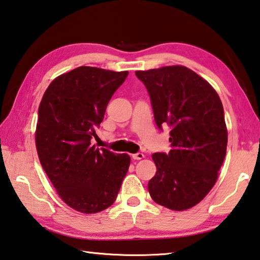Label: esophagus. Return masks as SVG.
I'll return each instance as SVG.
<instances>
[{"instance_id":"34e87169","label":"esophagus","mask_w":260,"mask_h":260,"mask_svg":"<svg viewBox=\"0 0 260 260\" xmlns=\"http://www.w3.org/2000/svg\"><path fill=\"white\" fill-rule=\"evenodd\" d=\"M132 158H133L134 160H141V159L144 158V154L141 153V152H138V153L132 154Z\"/></svg>"}]
</instances>
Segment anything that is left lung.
I'll list each match as a JSON object with an SVG mask.
<instances>
[{
    "mask_svg": "<svg viewBox=\"0 0 260 260\" xmlns=\"http://www.w3.org/2000/svg\"><path fill=\"white\" fill-rule=\"evenodd\" d=\"M152 106L155 124L171 127L168 153L155 152V175L148 184L157 204L185 210L208 194L223 165L228 131L224 109L211 85L183 66L136 72Z\"/></svg>",
    "mask_w": 260,
    "mask_h": 260,
    "instance_id": "obj_1",
    "label": "left lung"
}]
</instances>
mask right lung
<instances>
[{
	"label": "right lung",
	"instance_id": "obj_1",
	"mask_svg": "<svg viewBox=\"0 0 260 260\" xmlns=\"http://www.w3.org/2000/svg\"><path fill=\"white\" fill-rule=\"evenodd\" d=\"M127 76L83 66L56 77L41 101L35 135L41 165L61 199L84 214L114 204L128 171V154L91 144Z\"/></svg>",
	"mask_w": 260,
	"mask_h": 260
}]
</instances>
